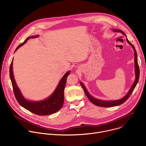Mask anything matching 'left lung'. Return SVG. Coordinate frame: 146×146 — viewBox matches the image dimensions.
<instances>
[{"label":"left lung","instance_id":"obj_1","mask_svg":"<svg viewBox=\"0 0 146 146\" xmlns=\"http://www.w3.org/2000/svg\"><path fill=\"white\" fill-rule=\"evenodd\" d=\"M113 32H120L122 34H123V35H125L126 36L125 34L124 33V32L123 31H122L121 30H119V29H113L112 30ZM127 42L132 46V47L133 48V50H134V52H135V80L133 82V84H132V86H131L129 91H128V92L126 94L125 96H124L122 98H121V99H118V100H100V99H96L94 97H93L92 96H91L90 93L88 92L87 88H86V87L84 86V84L80 81V85L81 86L82 88L84 90V91L86 94V95H87V96L88 97V99L93 103L95 105H96L98 106H100V107H103V108H110V107H113V106H118L121 105V104L125 102L130 96V95L132 94V93L133 92L135 88L136 87L137 82L139 81V75H140V70H139V65H138V62H137V52L135 50V47L133 46V45L130 42V41L128 40V38H127Z\"/></svg>","mask_w":146,"mask_h":146}]
</instances>
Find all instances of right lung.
<instances>
[{"label":"right lung","mask_w":146,"mask_h":146,"mask_svg":"<svg viewBox=\"0 0 146 146\" xmlns=\"http://www.w3.org/2000/svg\"><path fill=\"white\" fill-rule=\"evenodd\" d=\"M38 36L28 37L24 42L19 44L15 51L21 46L27 43V40L31 38H36ZM13 60L10 66V77L11 81L13 91L15 97L19 105L29 110V111L39 115H47L55 113L59 111L63 106L64 101V89L66 82L68 76L70 74V71L67 72L60 80L58 86L54 92L47 99L40 101H32L26 99L21 92L14 79L13 71Z\"/></svg>","instance_id":"add662e5"}]
</instances>
